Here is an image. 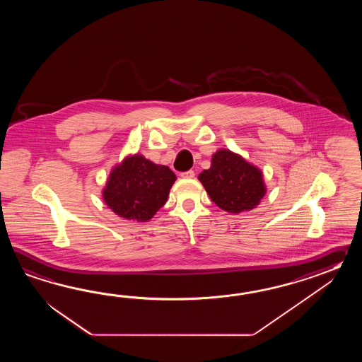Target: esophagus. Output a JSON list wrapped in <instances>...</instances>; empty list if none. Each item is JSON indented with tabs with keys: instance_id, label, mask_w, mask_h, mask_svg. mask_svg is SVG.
<instances>
[{
	"instance_id": "34e87169",
	"label": "esophagus",
	"mask_w": 362,
	"mask_h": 362,
	"mask_svg": "<svg viewBox=\"0 0 362 362\" xmlns=\"http://www.w3.org/2000/svg\"><path fill=\"white\" fill-rule=\"evenodd\" d=\"M194 176H195L194 170H186V172L181 173V177L182 178H192Z\"/></svg>"
}]
</instances>
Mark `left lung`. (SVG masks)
<instances>
[{"label": "left lung", "instance_id": "8db88e82", "mask_svg": "<svg viewBox=\"0 0 362 362\" xmlns=\"http://www.w3.org/2000/svg\"><path fill=\"white\" fill-rule=\"evenodd\" d=\"M198 178L217 207L235 215L259 206L267 192L262 170L228 148L216 151Z\"/></svg>", "mask_w": 362, "mask_h": 362}]
</instances>
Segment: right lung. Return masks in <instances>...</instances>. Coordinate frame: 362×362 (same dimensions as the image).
<instances>
[{
	"mask_svg": "<svg viewBox=\"0 0 362 362\" xmlns=\"http://www.w3.org/2000/svg\"><path fill=\"white\" fill-rule=\"evenodd\" d=\"M176 178L167 165L129 155L111 170L102 197L119 217L145 223L165 204Z\"/></svg>",
	"mask_w": 362,
	"mask_h": 362,
	"instance_id": "right-lung-1",
	"label": "right lung"
}]
</instances>
